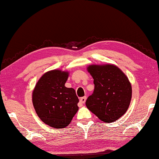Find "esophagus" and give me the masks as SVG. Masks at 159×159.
Returning a JSON list of instances; mask_svg holds the SVG:
<instances>
[{
	"mask_svg": "<svg viewBox=\"0 0 159 159\" xmlns=\"http://www.w3.org/2000/svg\"><path fill=\"white\" fill-rule=\"evenodd\" d=\"M86 97L84 96V97H82V98H80V104L81 105V104L84 103L86 102Z\"/></svg>",
	"mask_w": 159,
	"mask_h": 159,
	"instance_id": "1",
	"label": "esophagus"
}]
</instances>
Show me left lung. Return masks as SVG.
<instances>
[{"label": "left lung", "mask_w": 159, "mask_h": 159, "mask_svg": "<svg viewBox=\"0 0 159 159\" xmlns=\"http://www.w3.org/2000/svg\"><path fill=\"white\" fill-rule=\"evenodd\" d=\"M88 71L93 79L94 91L86 101L87 108L104 122L115 121L124 114L131 102L129 79L114 65L89 66Z\"/></svg>", "instance_id": "8db88e82"}]
</instances>
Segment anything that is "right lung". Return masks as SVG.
I'll return each mask as SVG.
<instances>
[{
  "label": "right lung",
  "mask_w": 159,
  "mask_h": 159,
  "mask_svg": "<svg viewBox=\"0 0 159 159\" xmlns=\"http://www.w3.org/2000/svg\"><path fill=\"white\" fill-rule=\"evenodd\" d=\"M68 76V72L59 70L47 72L33 92V104L39 117L56 129L67 126L79 110L75 90L65 86Z\"/></svg>",
  "instance_id": "right-lung-1"
}]
</instances>
